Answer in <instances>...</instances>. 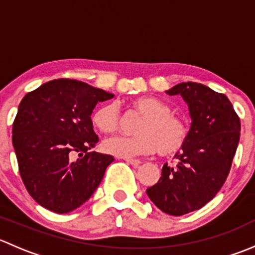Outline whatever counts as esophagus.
<instances>
[{
	"label": "esophagus",
	"mask_w": 255,
	"mask_h": 255,
	"mask_svg": "<svg viewBox=\"0 0 255 255\" xmlns=\"http://www.w3.org/2000/svg\"><path fill=\"white\" fill-rule=\"evenodd\" d=\"M125 159V161H127L128 164H132V165H134V166H138L140 164V160L139 159H133V158H128V156H126V158H123Z\"/></svg>",
	"instance_id": "34e87169"
}]
</instances>
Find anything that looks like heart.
<instances>
[{
  "label": "heart",
  "mask_w": 255,
  "mask_h": 255,
  "mask_svg": "<svg viewBox=\"0 0 255 255\" xmlns=\"http://www.w3.org/2000/svg\"><path fill=\"white\" fill-rule=\"evenodd\" d=\"M133 111L142 118L134 128L133 137H113L105 140L102 148L116 156H133L158 150L161 155H171L182 148L189 137L186 121L171 111L170 106L154 96H138L129 102ZM92 123L102 133L116 132L120 115L113 104L97 107L92 113Z\"/></svg>",
  "instance_id": "1"
}]
</instances>
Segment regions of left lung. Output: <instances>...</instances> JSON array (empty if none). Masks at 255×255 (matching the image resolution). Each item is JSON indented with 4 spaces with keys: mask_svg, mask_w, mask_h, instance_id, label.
<instances>
[{
    "mask_svg": "<svg viewBox=\"0 0 255 255\" xmlns=\"http://www.w3.org/2000/svg\"><path fill=\"white\" fill-rule=\"evenodd\" d=\"M166 94L180 95L191 126L175 166L164 164L161 177L146 189L159 210L181 216L207 204L225 184L239 142L241 121L227 96L197 82H180Z\"/></svg>",
    "mask_w": 255,
    "mask_h": 255,
    "instance_id": "left-lung-1",
    "label": "left lung"
}]
</instances>
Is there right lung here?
<instances>
[{
	"instance_id": "obj_1",
	"label": "right lung",
	"mask_w": 255,
	"mask_h": 255,
	"mask_svg": "<svg viewBox=\"0 0 255 255\" xmlns=\"http://www.w3.org/2000/svg\"><path fill=\"white\" fill-rule=\"evenodd\" d=\"M113 94L71 79L51 80L20 101L12 128L19 174L47 210L68 213L91 197L115 159L91 151V115Z\"/></svg>"
}]
</instances>
